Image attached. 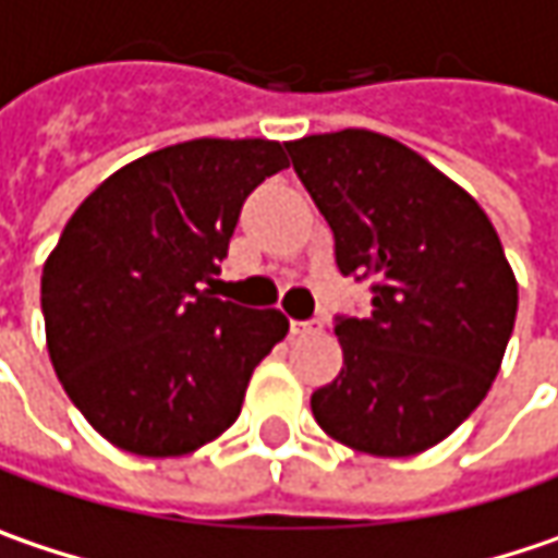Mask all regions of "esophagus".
Masks as SVG:
<instances>
[{
	"mask_svg": "<svg viewBox=\"0 0 558 558\" xmlns=\"http://www.w3.org/2000/svg\"><path fill=\"white\" fill-rule=\"evenodd\" d=\"M320 330H324L320 320H292V333H295V337H314V333H320Z\"/></svg>",
	"mask_w": 558,
	"mask_h": 558,
	"instance_id": "esophagus-1",
	"label": "esophagus"
}]
</instances>
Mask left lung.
<instances>
[{"label": "left lung", "instance_id": "obj_1", "mask_svg": "<svg viewBox=\"0 0 558 558\" xmlns=\"http://www.w3.org/2000/svg\"><path fill=\"white\" fill-rule=\"evenodd\" d=\"M342 276L375 279L365 317H337L342 372L311 393L339 445L410 458L489 393L514 330L518 282L480 203L403 142L339 130L289 142Z\"/></svg>", "mask_w": 558, "mask_h": 558}]
</instances>
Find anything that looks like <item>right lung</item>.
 Instances as JSON below:
<instances>
[{"label":"right lung","instance_id":"obj_1","mask_svg":"<svg viewBox=\"0 0 558 558\" xmlns=\"http://www.w3.org/2000/svg\"><path fill=\"white\" fill-rule=\"evenodd\" d=\"M289 145L193 140L120 168L72 213L44 263L47 349L78 413L140 458L190 454L238 418L286 339L282 311L216 299L244 199Z\"/></svg>","mask_w":558,"mask_h":558}]
</instances>
